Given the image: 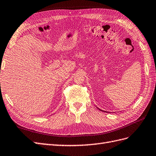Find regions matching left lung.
<instances>
[{"label":"left lung","mask_w":156,"mask_h":156,"mask_svg":"<svg viewBox=\"0 0 156 156\" xmlns=\"http://www.w3.org/2000/svg\"><path fill=\"white\" fill-rule=\"evenodd\" d=\"M98 109H99V110H101V111H103V110H101V109H99V108H98ZM103 112H104V111H103Z\"/></svg>","instance_id":"obj_1"}]
</instances>
